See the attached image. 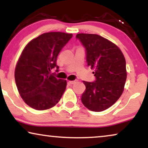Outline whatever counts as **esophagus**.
Returning <instances> with one entry per match:
<instances>
[{"instance_id": "obj_1", "label": "esophagus", "mask_w": 148, "mask_h": 148, "mask_svg": "<svg viewBox=\"0 0 148 148\" xmlns=\"http://www.w3.org/2000/svg\"><path fill=\"white\" fill-rule=\"evenodd\" d=\"M77 82V80L75 79V80H73V81H69V82H68V84L69 85H73V84H76Z\"/></svg>"}]
</instances>
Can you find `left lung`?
Wrapping results in <instances>:
<instances>
[{
  "label": "left lung",
  "instance_id": "8db88e82",
  "mask_svg": "<svg viewBox=\"0 0 148 148\" xmlns=\"http://www.w3.org/2000/svg\"><path fill=\"white\" fill-rule=\"evenodd\" d=\"M86 49L88 66L94 70L93 82L84 81L82 102L86 108L101 112L112 106L123 94L127 79L126 62L118 46L97 34L76 35Z\"/></svg>",
  "mask_w": 148,
  "mask_h": 148
}]
</instances>
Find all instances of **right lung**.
I'll return each instance as SVG.
<instances>
[{
	"label": "right lung",
	"instance_id": "obj_1",
	"mask_svg": "<svg viewBox=\"0 0 148 148\" xmlns=\"http://www.w3.org/2000/svg\"><path fill=\"white\" fill-rule=\"evenodd\" d=\"M73 37L62 32L45 33L32 40L22 52L15 71L17 90L28 106L38 110L50 108L59 102L66 81L57 79V56Z\"/></svg>",
	"mask_w": 148,
	"mask_h": 148
}]
</instances>
